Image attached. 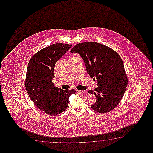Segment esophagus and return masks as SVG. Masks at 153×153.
I'll return each instance as SVG.
<instances>
[{
    "instance_id": "esophagus-1",
    "label": "esophagus",
    "mask_w": 153,
    "mask_h": 153,
    "mask_svg": "<svg viewBox=\"0 0 153 153\" xmlns=\"http://www.w3.org/2000/svg\"><path fill=\"white\" fill-rule=\"evenodd\" d=\"M76 93H77V94H84L86 93V92L85 91H80V90H76Z\"/></svg>"
}]
</instances>
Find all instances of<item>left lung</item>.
Returning a JSON list of instances; mask_svg holds the SVG:
<instances>
[{"label": "left lung", "instance_id": "8db88e82", "mask_svg": "<svg viewBox=\"0 0 153 153\" xmlns=\"http://www.w3.org/2000/svg\"><path fill=\"white\" fill-rule=\"evenodd\" d=\"M71 52L80 55L88 74L97 81V88L88 91L97 98L92 109L100 113L114 109L127 86V75L120 56L109 47L93 42L78 44Z\"/></svg>", "mask_w": 153, "mask_h": 153}]
</instances>
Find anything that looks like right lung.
Returning a JSON list of instances; mask_svg holds the SVG:
<instances>
[{
    "label": "right lung",
    "instance_id": "obj_1",
    "mask_svg": "<svg viewBox=\"0 0 153 153\" xmlns=\"http://www.w3.org/2000/svg\"><path fill=\"white\" fill-rule=\"evenodd\" d=\"M72 45L57 43L40 50L29 61L26 74V90L29 97L40 110L56 116L68 107L69 97L75 90L55 88V65Z\"/></svg>",
    "mask_w": 153,
    "mask_h": 153
}]
</instances>
